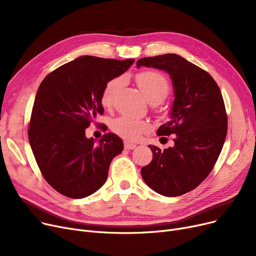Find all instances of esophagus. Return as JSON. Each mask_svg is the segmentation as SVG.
Listing matches in <instances>:
<instances>
[{"instance_id": "1", "label": "esophagus", "mask_w": 256, "mask_h": 256, "mask_svg": "<svg viewBox=\"0 0 256 256\" xmlns=\"http://www.w3.org/2000/svg\"><path fill=\"white\" fill-rule=\"evenodd\" d=\"M137 147L136 144H132V143H130V142H124V148L126 150H135Z\"/></svg>"}]
</instances>
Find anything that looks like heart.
<instances>
[{
	"label": "heart",
	"mask_w": 256,
	"mask_h": 256,
	"mask_svg": "<svg viewBox=\"0 0 256 256\" xmlns=\"http://www.w3.org/2000/svg\"><path fill=\"white\" fill-rule=\"evenodd\" d=\"M137 82L150 102H162L169 94L170 85L166 76L156 70H143L137 74ZM124 83L122 76H116L108 80L102 88L100 100L104 106H110L117 91ZM111 130L119 137L130 141H136L143 132L150 128L144 120L122 115L114 118L110 124Z\"/></svg>",
	"instance_id": "1"
}]
</instances>
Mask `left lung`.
I'll list each match as a JSON object with an SVG mask.
<instances>
[{
	"instance_id": "obj_1",
	"label": "left lung",
	"mask_w": 256,
	"mask_h": 256,
	"mask_svg": "<svg viewBox=\"0 0 256 256\" xmlns=\"http://www.w3.org/2000/svg\"><path fill=\"white\" fill-rule=\"evenodd\" d=\"M142 65L166 70L176 94L171 119L156 132L173 135L174 146L148 145L152 160L141 169L142 178L160 195L180 196L208 178L220 156L227 134L222 93L208 72L176 54L141 58Z\"/></svg>"
}]
</instances>
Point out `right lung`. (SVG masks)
<instances>
[{
    "label": "right lung",
    "mask_w": 256,
    "mask_h": 256,
    "mask_svg": "<svg viewBox=\"0 0 256 256\" xmlns=\"http://www.w3.org/2000/svg\"><path fill=\"white\" fill-rule=\"evenodd\" d=\"M134 59L82 56L50 72L34 100L28 137L48 184L60 194L80 199L104 184L111 160L124 150L108 132L94 144L85 130L104 114L100 96L108 80L122 74Z\"/></svg>",
    "instance_id": "add662e5"
}]
</instances>
